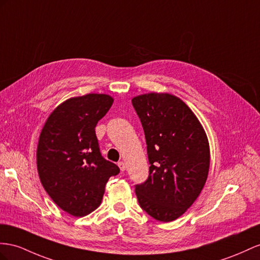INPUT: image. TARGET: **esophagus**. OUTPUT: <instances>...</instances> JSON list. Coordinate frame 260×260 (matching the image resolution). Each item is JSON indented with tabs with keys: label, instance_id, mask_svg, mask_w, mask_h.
I'll list each match as a JSON object with an SVG mask.
<instances>
[{
	"label": "esophagus",
	"instance_id": "obj_1",
	"mask_svg": "<svg viewBox=\"0 0 260 260\" xmlns=\"http://www.w3.org/2000/svg\"><path fill=\"white\" fill-rule=\"evenodd\" d=\"M117 165H118L119 169H121V171H125V169H126V166H125V162H124V161H119Z\"/></svg>",
	"mask_w": 260,
	"mask_h": 260
}]
</instances>
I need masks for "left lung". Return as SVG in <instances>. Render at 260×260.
<instances>
[{"mask_svg":"<svg viewBox=\"0 0 260 260\" xmlns=\"http://www.w3.org/2000/svg\"><path fill=\"white\" fill-rule=\"evenodd\" d=\"M143 125L149 176L135 185L141 208L160 222L181 216L201 193L210 168L209 141L189 106L168 93L135 96Z\"/></svg>","mask_w":260,"mask_h":260,"instance_id":"8db88e82","label":"left lung"}]
</instances>
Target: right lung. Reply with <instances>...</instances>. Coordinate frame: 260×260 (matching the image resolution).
I'll list each match as a JSON object with an SVG mask.
<instances>
[{"mask_svg": "<svg viewBox=\"0 0 260 260\" xmlns=\"http://www.w3.org/2000/svg\"><path fill=\"white\" fill-rule=\"evenodd\" d=\"M113 104L108 94L71 98L46 121L37 146V169L44 189L73 216L101 204L105 184L119 168L101 155L95 126Z\"/></svg>", "mask_w": 260, "mask_h": 260, "instance_id": "1", "label": "right lung"}]
</instances>
